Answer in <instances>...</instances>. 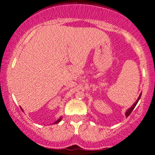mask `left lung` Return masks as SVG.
<instances>
[{"label": "left lung", "mask_w": 155, "mask_h": 155, "mask_svg": "<svg viewBox=\"0 0 155 155\" xmlns=\"http://www.w3.org/2000/svg\"><path fill=\"white\" fill-rule=\"evenodd\" d=\"M141 94L139 95V97H138V100H137V101H136V102H135V104H134L133 105H132V107H131L130 108H129V110H128L126 112V117H128V116H129V115L131 114V113H132V110H134V108H135V106H136L137 104H138V101H139V99L141 98Z\"/></svg>", "instance_id": "8db88e82"}]
</instances>
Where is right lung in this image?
I'll use <instances>...</instances> for the list:
<instances>
[{"label":"right lung","instance_id":"add662e5","mask_svg":"<svg viewBox=\"0 0 155 155\" xmlns=\"http://www.w3.org/2000/svg\"><path fill=\"white\" fill-rule=\"evenodd\" d=\"M21 110H22V108H21ZM61 118H59V119H58V120L56 121V122H54V123H59V122H60V121H61Z\"/></svg>","mask_w":155,"mask_h":155}]
</instances>
